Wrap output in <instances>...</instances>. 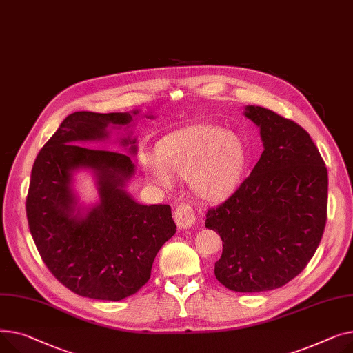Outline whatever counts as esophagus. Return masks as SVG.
I'll return each instance as SVG.
<instances>
[{"instance_id": "obj_1", "label": "esophagus", "mask_w": 353, "mask_h": 353, "mask_svg": "<svg viewBox=\"0 0 353 353\" xmlns=\"http://www.w3.org/2000/svg\"><path fill=\"white\" fill-rule=\"evenodd\" d=\"M174 218H175V222H176L179 230H188V228H191L195 223L194 210L186 203H182L178 206Z\"/></svg>"}]
</instances>
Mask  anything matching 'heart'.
I'll return each instance as SVG.
<instances>
[{"instance_id":"1","label":"heart","mask_w":353,"mask_h":353,"mask_svg":"<svg viewBox=\"0 0 353 353\" xmlns=\"http://www.w3.org/2000/svg\"><path fill=\"white\" fill-rule=\"evenodd\" d=\"M250 152L235 132L218 125L192 127L163 138L157 159L145 157L142 168L147 178L168 188L172 178L188 181L191 191L205 202L230 198L241 185Z\"/></svg>"}]
</instances>
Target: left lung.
Listing matches in <instances>:
<instances>
[{
  "instance_id": "8db88e82",
  "label": "left lung",
  "mask_w": 353,
  "mask_h": 353,
  "mask_svg": "<svg viewBox=\"0 0 353 353\" xmlns=\"http://www.w3.org/2000/svg\"><path fill=\"white\" fill-rule=\"evenodd\" d=\"M263 152L239 188L208 210L219 234L216 279L235 292H265L299 275L316 252L326 223L327 171L309 134L271 110L246 105Z\"/></svg>"
}]
</instances>
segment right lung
<instances>
[{"mask_svg": "<svg viewBox=\"0 0 353 353\" xmlns=\"http://www.w3.org/2000/svg\"><path fill=\"white\" fill-rule=\"evenodd\" d=\"M139 114L74 112L35 158L26 203L30 232L51 274L77 295L101 301L134 295L176 232L170 205H142L127 192L135 175L131 155L138 151L130 128ZM112 130L124 131L116 141L130 156L88 148ZM81 169L96 181L99 201L92 205L81 204L73 190Z\"/></svg>", "mask_w": 353, "mask_h": 353, "instance_id": "1", "label": "right lung"}]
</instances>
